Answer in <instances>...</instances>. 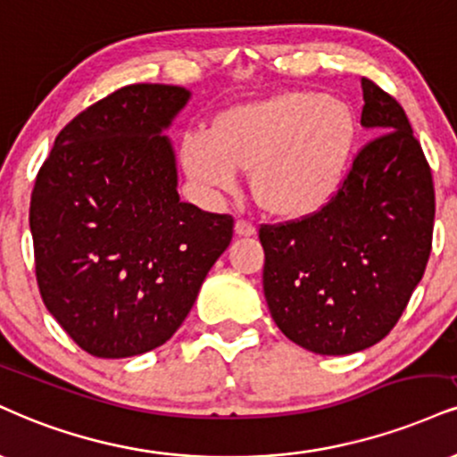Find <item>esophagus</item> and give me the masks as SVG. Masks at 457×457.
<instances>
[{"label":"esophagus","instance_id":"esophagus-1","mask_svg":"<svg viewBox=\"0 0 457 457\" xmlns=\"http://www.w3.org/2000/svg\"><path fill=\"white\" fill-rule=\"evenodd\" d=\"M234 229H236V234H238V236H253L257 232L255 223L249 221V219H238V221H236V225H234Z\"/></svg>","mask_w":457,"mask_h":457}]
</instances>
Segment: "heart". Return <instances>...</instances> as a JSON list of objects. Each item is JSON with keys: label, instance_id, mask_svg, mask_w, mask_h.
I'll return each mask as SVG.
<instances>
[{"label": "heart", "instance_id": "heart-1", "mask_svg": "<svg viewBox=\"0 0 457 457\" xmlns=\"http://www.w3.org/2000/svg\"><path fill=\"white\" fill-rule=\"evenodd\" d=\"M357 125L347 104L326 93L294 91L236 108L212 134L191 131L183 157L197 183L238 187V168L268 211L287 217L317 212L338 194L355 148Z\"/></svg>", "mask_w": 457, "mask_h": 457}]
</instances>
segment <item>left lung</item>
Returning a JSON list of instances; mask_svg holds the SVG:
<instances>
[{
  "label": "left lung",
  "mask_w": 457,
  "mask_h": 457,
  "mask_svg": "<svg viewBox=\"0 0 457 457\" xmlns=\"http://www.w3.org/2000/svg\"><path fill=\"white\" fill-rule=\"evenodd\" d=\"M357 151L317 212L262 223L263 294L278 329L321 355L368 349L392 332L426 272L434 232L432 170L403 106L361 79Z\"/></svg>",
  "instance_id": "1"
}]
</instances>
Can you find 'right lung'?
<instances>
[{"mask_svg": "<svg viewBox=\"0 0 457 457\" xmlns=\"http://www.w3.org/2000/svg\"><path fill=\"white\" fill-rule=\"evenodd\" d=\"M174 85H128L59 131L31 191L36 281L71 340L96 357L163 345L234 236L232 214L179 200L159 131L187 104Z\"/></svg>", "mask_w": 457, "mask_h": 457, "instance_id": "obj_1", "label": "right lung"}]
</instances>
